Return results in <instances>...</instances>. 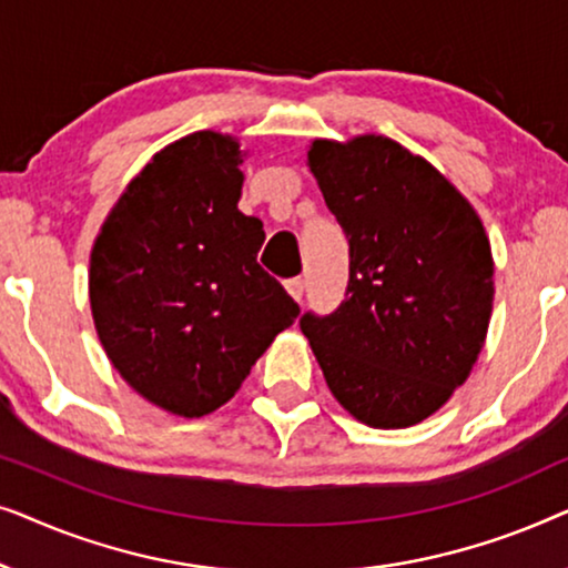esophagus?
<instances>
[{
    "mask_svg": "<svg viewBox=\"0 0 568 568\" xmlns=\"http://www.w3.org/2000/svg\"><path fill=\"white\" fill-rule=\"evenodd\" d=\"M284 286H286V292H290L294 300H297V302H302V294H305V278H302V276L286 278V282H284Z\"/></svg>",
    "mask_w": 568,
    "mask_h": 568,
    "instance_id": "34e87169",
    "label": "esophagus"
}]
</instances>
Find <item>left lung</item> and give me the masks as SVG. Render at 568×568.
Listing matches in <instances>:
<instances>
[{
    "label": "left lung",
    "mask_w": 568,
    "mask_h": 568,
    "mask_svg": "<svg viewBox=\"0 0 568 568\" xmlns=\"http://www.w3.org/2000/svg\"><path fill=\"white\" fill-rule=\"evenodd\" d=\"M348 240V282L300 328L331 393L375 429H403L468 379L494 305L484 224L429 162L387 136L317 139L307 152Z\"/></svg>",
    "instance_id": "1"
}]
</instances>
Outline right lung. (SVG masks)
Segmentation results:
<instances>
[{
  "mask_svg": "<svg viewBox=\"0 0 568 568\" xmlns=\"http://www.w3.org/2000/svg\"><path fill=\"white\" fill-rule=\"evenodd\" d=\"M235 139L196 131L139 173L90 258V305L108 359L178 416L227 403L300 315L261 268V220L237 209Z\"/></svg>",
  "mask_w": 568,
  "mask_h": 568,
  "instance_id": "obj_1",
  "label": "right lung"
}]
</instances>
